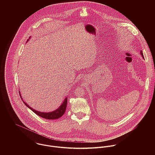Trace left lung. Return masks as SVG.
Returning a JSON list of instances; mask_svg holds the SVG:
<instances>
[{
    "label": "left lung",
    "mask_w": 155,
    "mask_h": 155,
    "mask_svg": "<svg viewBox=\"0 0 155 155\" xmlns=\"http://www.w3.org/2000/svg\"><path fill=\"white\" fill-rule=\"evenodd\" d=\"M140 54L141 55L142 57H143V58H144V55H143V52H142V51H140Z\"/></svg>",
    "instance_id": "left-lung-1"
}]
</instances>
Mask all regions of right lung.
<instances>
[{
	"mask_svg": "<svg viewBox=\"0 0 155 155\" xmlns=\"http://www.w3.org/2000/svg\"><path fill=\"white\" fill-rule=\"evenodd\" d=\"M29 38V39H30ZM29 39L27 40V42L28 41ZM19 94H20V97L21 98V100H22V97L21 96V93L20 92H19ZM23 103L26 105L27 107H28L30 109H31V110L33 111L34 113H35L37 115L39 116L40 117H43L45 119H49V120H54V119H58L60 117H61L65 113L66 110L67 104V98H65L63 103L61 104V105L59 107L58 109H56L55 111H51V112H48V113H45V112H41V111H39L36 110L35 109H33V108H31V107H30L25 102H24L23 100H22Z\"/></svg>",
	"mask_w": 155,
	"mask_h": 155,
	"instance_id": "1",
	"label": "right lung"
}]
</instances>
